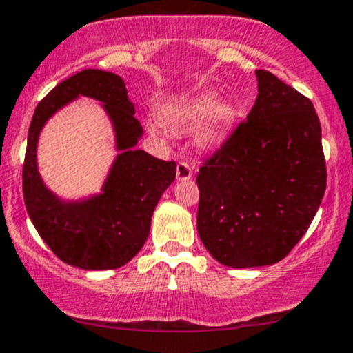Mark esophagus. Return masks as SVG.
<instances>
[{"label": "esophagus", "instance_id": "34e87169", "mask_svg": "<svg viewBox=\"0 0 353 353\" xmlns=\"http://www.w3.org/2000/svg\"><path fill=\"white\" fill-rule=\"evenodd\" d=\"M176 176H177V181H189L192 177V168L187 163L181 161L179 164H177Z\"/></svg>", "mask_w": 353, "mask_h": 353}]
</instances>
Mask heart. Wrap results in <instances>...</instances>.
Instances as JSON below:
<instances>
[{
    "label": "heart",
    "instance_id": "b5f03b06",
    "mask_svg": "<svg viewBox=\"0 0 353 353\" xmlns=\"http://www.w3.org/2000/svg\"><path fill=\"white\" fill-rule=\"evenodd\" d=\"M163 120L169 127L179 128V130L190 128L202 121L197 133L199 141L205 145H213L223 140V137L238 120V109L233 102L218 101L216 94L207 92V94L192 97L189 101L181 102L179 105L164 110ZM159 128L161 127L158 122L150 123V130L153 133H158Z\"/></svg>",
    "mask_w": 353,
    "mask_h": 353
}]
</instances>
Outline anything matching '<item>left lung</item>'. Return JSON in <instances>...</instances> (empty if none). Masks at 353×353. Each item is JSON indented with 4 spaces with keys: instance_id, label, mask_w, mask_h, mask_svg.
I'll return each mask as SVG.
<instances>
[{
    "instance_id": "obj_1",
    "label": "left lung",
    "mask_w": 353,
    "mask_h": 353,
    "mask_svg": "<svg viewBox=\"0 0 353 353\" xmlns=\"http://www.w3.org/2000/svg\"><path fill=\"white\" fill-rule=\"evenodd\" d=\"M259 94L215 154L199 169L197 230L233 269L282 261L310 228L327 172L313 102L257 70Z\"/></svg>"
}]
</instances>
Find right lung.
I'll return each instance as SVG.
<instances>
[{
  "instance_id": "add662e5",
  "label": "right lung",
  "mask_w": 353,
  "mask_h": 353,
  "mask_svg": "<svg viewBox=\"0 0 353 353\" xmlns=\"http://www.w3.org/2000/svg\"><path fill=\"white\" fill-rule=\"evenodd\" d=\"M79 95L103 102L113 122L119 154L101 194L65 203L39 177L37 141L46 120ZM141 135L143 128L135 119L123 79L109 71H79L57 84L35 107L22 168V192L40 238L65 264L84 270L117 269L143 248L154 207L176 179V163L137 150Z\"/></svg>"
}]
</instances>
